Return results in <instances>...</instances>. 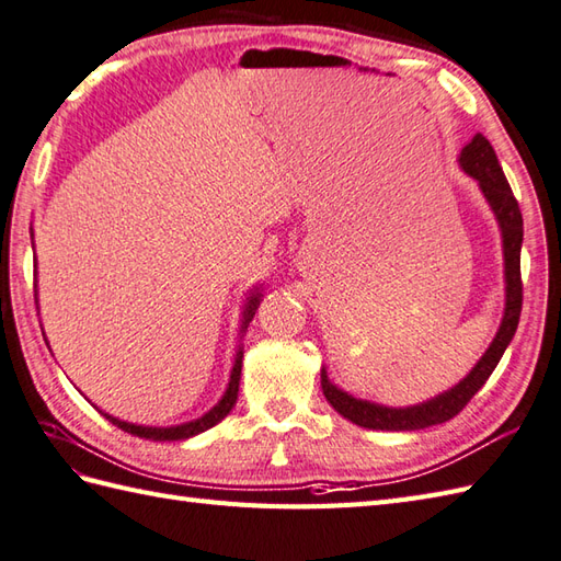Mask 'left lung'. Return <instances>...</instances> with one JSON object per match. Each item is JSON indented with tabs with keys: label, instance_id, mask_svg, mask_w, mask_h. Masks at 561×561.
<instances>
[{
	"label": "left lung",
	"instance_id": "left-lung-1",
	"mask_svg": "<svg viewBox=\"0 0 561 561\" xmlns=\"http://www.w3.org/2000/svg\"><path fill=\"white\" fill-rule=\"evenodd\" d=\"M460 168H463L470 178H476L480 182V190L484 198L490 202L502 228L504 276H506V309H504L502 327L496 331L488 353L482 355L480 363L472 367V371L463 381L456 383L451 391H446L437 398H432V401L413 405V408H383L377 403L359 401V398H353L345 391L335 389V386L329 381L327 371L321 369V389H323V396H327V401L339 410L345 420L355 422L359 427L408 432V430H425L456 417L460 410L470 403V398L482 389L484 381L490 379L494 367L500 365L506 345L512 343L516 333L520 307H524V280H520L524 216H520L518 202L512 192V186H508V180L504 175L500 160H496L492 144L484 139L482 134L472 136V141L463 148V153H460Z\"/></svg>",
	"mask_w": 561,
	"mask_h": 561
}]
</instances>
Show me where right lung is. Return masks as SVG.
I'll use <instances>...</instances> for the list:
<instances>
[{
    "instance_id": "add662e5",
    "label": "right lung",
    "mask_w": 561,
    "mask_h": 561,
    "mask_svg": "<svg viewBox=\"0 0 561 561\" xmlns=\"http://www.w3.org/2000/svg\"><path fill=\"white\" fill-rule=\"evenodd\" d=\"M256 305H259V293H254L249 297V305L244 309V321H242V329H247V323L252 321L254 312H256ZM240 375H242V351L234 357V367H232V375H230V383H228V391L226 396L220 398V403L208 410L204 417H198L194 422H184V425H175V427H144V425H131V422H122L117 417H112L107 413H103L112 425H117L119 430L134 434V437H141V439H153V442H180V439H190L194 434H202L206 430H210L214 425L226 417L234 401H238V391H240Z\"/></svg>"
}]
</instances>
